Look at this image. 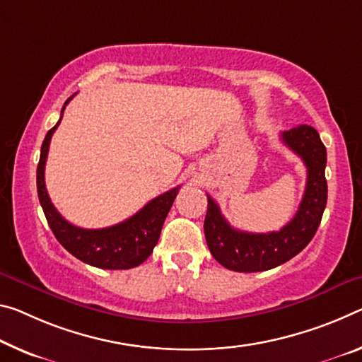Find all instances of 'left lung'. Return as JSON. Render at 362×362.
Returning a JSON list of instances; mask_svg holds the SVG:
<instances>
[{
	"instance_id": "obj_1",
	"label": "left lung",
	"mask_w": 362,
	"mask_h": 362,
	"mask_svg": "<svg viewBox=\"0 0 362 362\" xmlns=\"http://www.w3.org/2000/svg\"><path fill=\"white\" fill-rule=\"evenodd\" d=\"M282 141L303 159L308 169L306 188L296 214L277 232L250 233L237 230L221 214L208 194L204 237L214 259L235 272L269 271L290 261L306 248L317 232L327 204V151L317 130L298 125L282 132Z\"/></svg>"
}]
</instances>
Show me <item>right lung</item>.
<instances>
[{"label": "right lung", "mask_w": 362, "mask_h": 362, "mask_svg": "<svg viewBox=\"0 0 362 362\" xmlns=\"http://www.w3.org/2000/svg\"><path fill=\"white\" fill-rule=\"evenodd\" d=\"M74 98V95L69 101ZM64 107L61 111V119ZM61 119L45 136L37 168V190L45 216L51 230L64 248L77 259L100 269H132L140 266L156 246L160 228L172 208L180 187L159 194L130 217V219L106 228H82L72 226L51 203L45 185V164H47L49 141Z\"/></svg>", "instance_id": "add662e5"}]
</instances>
